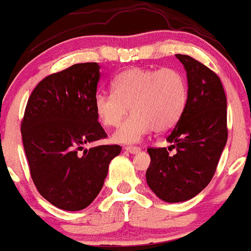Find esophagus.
Returning a JSON list of instances; mask_svg holds the SVG:
<instances>
[{
    "instance_id": "34e87169",
    "label": "esophagus",
    "mask_w": 251,
    "mask_h": 251,
    "mask_svg": "<svg viewBox=\"0 0 251 251\" xmlns=\"http://www.w3.org/2000/svg\"><path fill=\"white\" fill-rule=\"evenodd\" d=\"M125 149L127 150L129 153H138L140 151L139 146H126Z\"/></svg>"
}]
</instances>
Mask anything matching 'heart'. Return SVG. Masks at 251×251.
Returning <instances> with one entry per match:
<instances>
[{"mask_svg": "<svg viewBox=\"0 0 251 251\" xmlns=\"http://www.w3.org/2000/svg\"><path fill=\"white\" fill-rule=\"evenodd\" d=\"M112 92L98 93L94 109L103 126L116 127L128 107L132 114L113 135L124 144L139 142L152 129L169 131L179 122L188 100L185 79L175 68H129L114 77Z\"/></svg>", "mask_w": 251, "mask_h": 251, "instance_id": "heart-1", "label": "heart"}]
</instances>
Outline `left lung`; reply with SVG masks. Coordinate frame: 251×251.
<instances>
[{
	"label": "left lung",
	"mask_w": 251,
	"mask_h": 251,
	"mask_svg": "<svg viewBox=\"0 0 251 251\" xmlns=\"http://www.w3.org/2000/svg\"><path fill=\"white\" fill-rule=\"evenodd\" d=\"M188 76V100L166 148H149L146 181L160 200L176 203L195 197L214 177L227 139L226 97L214 71L177 54ZM175 150V154L169 153ZM170 154L169 155L168 153Z\"/></svg>",
	"instance_id": "1"
}]
</instances>
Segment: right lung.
Returning <instances> with one entry per match:
<instances>
[{
	"label": "right lung",
	"instance_id": "add662e5",
	"mask_svg": "<svg viewBox=\"0 0 251 251\" xmlns=\"http://www.w3.org/2000/svg\"><path fill=\"white\" fill-rule=\"evenodd\" d=\"M100 66L75 63L46 76L31 92L21 122L22 143L37 191L56 208L77 211L101 190L119 145L84 150L107 137L94 109ZM83 152H81V151Z\"/></svg>",
	"mask_w": 251,
	"mask_h": 251
}]
</instances>
